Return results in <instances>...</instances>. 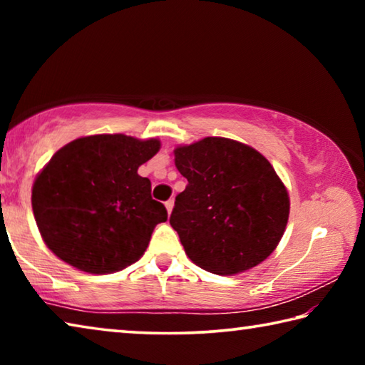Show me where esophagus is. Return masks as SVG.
<instances>
[{"label": "esophagus", "instance_id": "1", "mask_svg": "<svg viewBox=\"0 0 365 365\" xmlns=\"http://www.w3.org/2000/svg\"><path fill=\"white\" fill-rule=\"evenodd\" d=\"M165 209H168V212H169V214L172 212V209H174V200L165 201Z\"/></svg>", "mask_w": 365, "mask_h": 365}]
</instances>
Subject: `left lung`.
<instances>
[{"mask_svg":"<svg viewBox=\"0 0 365 365\" xmlns=\"http://www.w3.org/2000/svg\"><path fill=\"white\" fill-rule=\"evenodd\" d=\"M188 183L175 196L170 225L201 269L230 275L270 256L285 232V185L261 153L238 141L207 137L175 150Z\"/></svg>","mask_w":365,"mask_h":365,"instance_id":"1","label":"left lung"}]
</instances>
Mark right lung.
Wrapping results in <instances>:
<instances>
[{"label": "right lung", "mask_w": 365, "mask_h": 365, "mask_svg": "<svg viewBox=\"0 0 365 365\" xmlns=\"http://www.w3.org/2000/svg\"><path fill=\"white\" fill-rule=\"evenodd\" d=\"M159 146L158 140L93 135L61 148L32 190L48 248L88 274H113L138 261L154 227L168 220L150 178L138 175Z\"/></svg>", "instance_id": "obj_1"}]
</instances>
